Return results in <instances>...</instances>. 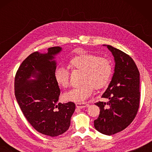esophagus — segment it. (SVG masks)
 Here are the masks:
<instances>
[{"label":"esophagus","mask_w":152,"mask_h":152,"mask_svg":"<svg viewBox=\"0 0 152 152\" xmlns=\"http://www.w3.org/2000/svg\"><path fill=\"white\" fill-rule=\"evenodd\" d=\"M76 106L77 108H85V107H88L89 104L88 103L86 102H78L76 104Z\"/></svg>","instance_id":"1"}]
</instances>
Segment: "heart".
<instances>
[{"instance_id": "heart-1", "label": "heart", "mask_w": 152, "mask_h": 152, "mask_svg": "<svg viewBox=\"0 0 152 152\" xmlns=\"http://www.w3.org/2000/svg\"><path fill=\"white\" fill-rule=\"evenodd\" d=\"M72 70L82 72L81 84L64 95L66 100L73 102L85 101L91 95L93 88L101 89L108 84L113 72L111 61L94 54L84 53L72 57L68 63ZM55 80L59 86L67 88L70 86L69 72L62 66H57L54 72Z\"/></svg>"}]
</instances>
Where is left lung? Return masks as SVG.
I'll return each instance as SVG.
<instances>
[{"label":"left lung","mask_w":152,"mask_h":152,"mask_svg":"<svg viewBox=\"0 0 152 152\" xmlns=\"http://www.w3.org/2000/svg\"><path fill=\"white\" fill-rule=\"evenodd\" d=\"M107 48L114 57V73L102 95L108 101L95 103L101 110L94 126L100 133L112 135L127 128L136 117L140 106V73L128 54L110 45Z\"/></svg>","instance_id":"obj_1"}]
</instances>
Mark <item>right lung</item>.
<instances>
[{
    "label": "right lung",
    "mask_w": 152,
    "mask_h": 152,
    "mask_svg": "<svg viewBox=\"0 0 152 152\" xmlns=\"http://www.w3.org/2000/svg\"><path fill=\"white\" fill-rule=\"evenodd\" d=\"M61 51L57 46L48 48V53H31L19 66L14 81L15 98L25 118L35 130L53 137L69 129L76 107L72 102L56 105L61 91L53 59ZM31 76L36 79L30 80Z\"/></svg>",
    "instance_id": "right-lung-1"
}]
</instances>
